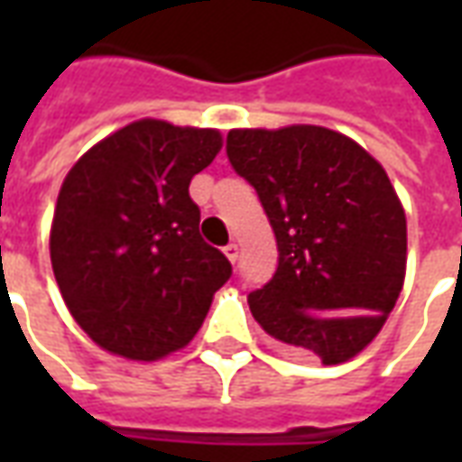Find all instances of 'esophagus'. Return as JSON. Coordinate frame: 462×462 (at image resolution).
Returning <instances> with one entry per match:
<instances>
[{"instance_id":"1","label":"esophagus","mask_w":462,"mask_h":462,"mask_svg":"<svg viewBox=\"0 0 462 462\" xmlns=\"http://www.w3.org/2000/svg\"><path fill=\"white\" fill-rule=\"evenodd\" d=\"M225 254H227V260L235 264V262H237V257H240V247H237L235 242H230V245H225Z\"/></svg>"}]
</instances>
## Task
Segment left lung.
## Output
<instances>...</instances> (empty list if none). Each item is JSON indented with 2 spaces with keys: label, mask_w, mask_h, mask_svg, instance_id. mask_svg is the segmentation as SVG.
<instances>
[{
  "label": "left lung",
  "mask_w": 462,
  "mask_h": 462,
  "mask_svg": "<svg viewBox=\"0 0 462 462\" xmlns=\"http://www.w3.org/2000/svg\"><path fill=\"white\" fill-rule=\"evenodd\" d=\"M235 172L257 190L277 270L247 297L270 337L344 364L376 337L406 277V215L381 162L321 125L227 133Z\"/></svg>",
  "instance_id": "8db88e82"
}]
</instances>
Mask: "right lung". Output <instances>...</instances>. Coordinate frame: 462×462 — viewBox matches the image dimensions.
<instances>
[{"label":"right lung","mask_w":462,"mask_h":462,"mask_svg":"<svg viewBox=\"0 0 462 462\" xmlns=\"http://www.w3.org/2000/svg\"><path fill=\"white\" fill-rule=\"evenodd\" d=\"M222 148L212 128L155 118L94 145L66 175L51 267L76 324L106 351L155 361L198 334L232 264L202 240L192 175Z\"/></svg>","instance_id":"add662e5"}]
</instances>
